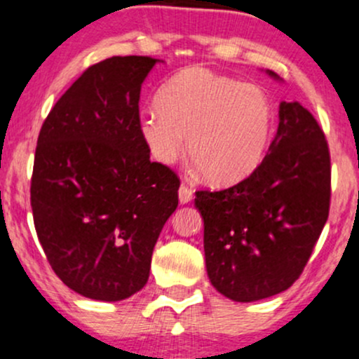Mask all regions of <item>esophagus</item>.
Wrapping results in <instances>:
<instances>
[{"mask_svg": "<svg viewBox=\"0 0 359 359\" xmlns=\"http://www.w3.org/2000/svg\"><path fill=\"white\" fill-rule=\"evenodd\" d=\"M194 198V190L187 184H181L180 187V203H188Z\"/></svg>", "mask_w": 359, "mask_h": 359, "instance_id": "esophagus-1", "label": "esophagus"}]
</instances>
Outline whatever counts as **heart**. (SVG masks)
I'll use <instances>...</instances> for the list:
<instances>
[{
	"label": "heart",
	"instance_id": "b5f03b06",
	"mask_svg": "<svg viewBox=\"0 0 359 359\" xmlns=\"http://www.w3.org/2000/svg\"><path fill=\"white\" fill-rule=\"evenodd\" d=\"M157 111L138 119L142 142L157 163L171 165L187 150L203 178L229 187L262 164L273 130L267 92L203 67L181 70L161 86Z\"/></svg>",
	"mask_w": 359,
	"mask_h": 359
}]
</instances>
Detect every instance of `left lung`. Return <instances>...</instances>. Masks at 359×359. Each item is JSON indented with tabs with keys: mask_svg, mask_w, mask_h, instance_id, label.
I'll list each match as a JSON object with an SVG mask.
<instances>
[{
	"mask_svg": "<svg viewBox=\"0 0 359 359\" xmlns=\"http://www.w3.org/2000/svg\"><path fill=\"white\" fill-rule=\"evenodd\" d=\"M195 195L212 286L241 303L279 294L302 276L329 217L325 135L302 104L280 102L277 135L255 171Z\"/></svg>",
	"mask_w": 359,
	"mask_h": 359,
	"instance_id": "left-lung-1",
	"label": "left lung"
}]
</instances>
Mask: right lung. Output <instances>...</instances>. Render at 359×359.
Instances as JSON below:
<instances>
[{
	"mask_svg": "<svg viewBox=\"0 0 359 359\" xmlns=\"http://www.w3.org/2000/svg\"><path fill=\"white\" fill-rule=\"evenodd\" d=\"M159 60L88 67L42 123L30 180L34 226L53 271L79 294L121 302L147 284L180 178L138 133L145 76Z\"/></svg>",
	"mask_w": 359,
	"mask_h": 359,
	"instance_id": "right-lung-1",
	"label": "right lung"
}]
</instances>
